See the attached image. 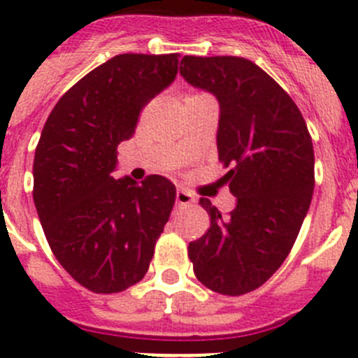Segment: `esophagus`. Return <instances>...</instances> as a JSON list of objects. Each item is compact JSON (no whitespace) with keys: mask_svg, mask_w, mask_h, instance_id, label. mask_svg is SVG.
<instances>
[{"mask_svg":"<svg viewBox=\"0 0 358 358\" xmlns=\"http://www.w3.org/2000/svg\"><path fill=\"white\" fill-rule=\"evenodd\" d=\"M194 203V196L187 192V190H178L176 192V205L178 206H189Z\"/></svg>","mask_w":358,"mask_h":358,"instance_id":"obj_1","label":"esophagus"}]
</instances>
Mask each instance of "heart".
I'll return each mask as SVG.
<instances>
[{"label": "heart", "instance_id": "heart-1", "mask_svg": "<svg viewBox=\"0 0 358 358\" xmlns=\"http://www.w3.org/2000/svg\"><path fill=\"white\" fill-rule=\"evenodd\" d=\"M189 99H208V95H205V93H194V95L187 96L185 100H189Z\"/></svg>", "mask_w": 358, "mask_h": 358}]
</instances>
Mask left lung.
Instances as JSON below:
<instances>
[{
    "label": "left lung",
    "instance_id": "obj_1",
    "mask_svg": "<svg viewBox=\"0 0 358 358\" xmlns=\"http://www.w3.org/2000/svg\"><path fill=\"white\" fill-rule=\"evenodd\" d=\"M180 73L219 100L217 150L236 196L229 217L201 198L210 229L189 243L199 282L238 296L259 288L289 255L315 190V152L292 96L238 56H183Z\"/></svg>",
    "mask_w": 358,
    "mask_h": 358
}]
</instances>
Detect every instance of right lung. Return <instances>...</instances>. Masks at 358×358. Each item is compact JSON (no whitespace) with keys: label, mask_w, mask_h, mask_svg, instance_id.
Instances as JSON below:
<instances>
[{"label":"right lung","mask_w":358,"mask_h":358,"mask_svg":"<svg viewBox=\"0 0 358 358\" xmlns=\"http://www.w3.org/2000/svg\"><path fill=\"white\" fill-rule=\"evenodd\" d=\"M178 73V55H118L55 106L33 162V201L59 265L95 293H118L148 272L175 205L168 178L115 180L118 145L146 103Z\"/></svg>","instance_id":"obj_1"}]
</instances>
